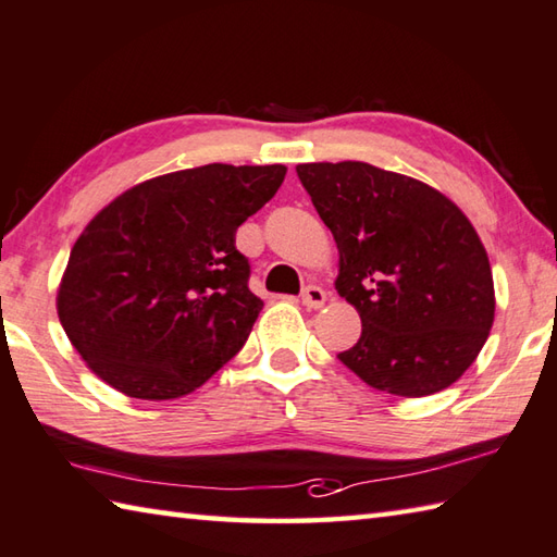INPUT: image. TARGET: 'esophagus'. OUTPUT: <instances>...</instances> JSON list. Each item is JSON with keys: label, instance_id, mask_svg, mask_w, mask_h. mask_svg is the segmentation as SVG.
<instances>
[{"label": "esophagus", "instance_id": "34e87169", "mask_svg": "<svg viewBox=\"0 0 557 557\" xmlns=\"http://www.w3.org/2000/svg\"><path fill=\"white\" fill-rule=\"evenodd\" d=\"M323 301H326V292H323L321 287L309 285L301 289V305H305L307 309H319V307H323Z\"/></svg>", "mask_w": 557, "mask_h": 557}]
</instances>
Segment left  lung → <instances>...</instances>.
Returning <instances> with one entry per match:
<instances>
[{"label":"left lung","mask_w":557,"mask_h":557,"mask_svg":"<svg viewBox=\"0 0 557 557\" xmlns=\"http://www.w3.org/2000/svg\"><path fill=\"white\" fill-rule=\"evenodd\" d=\"M297 175L336 238L338 295L362 321L338 360L397 397L450 387L494 321L490 258L468 216L438 189L358 160Z\"/></svg>","instance_id":"8db88e82"}]
</instances>
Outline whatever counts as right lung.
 Returning <instances> with one entry per match:
<instances>
[{"instance_id": "add662e5", "label": "right lung", "mask_w": 557, "mask_h": 557, "mask_svg": "<svg viewBox=\"0 0 557 557\" xmlns=\"http://www.w3.org/2000/svg\"><path fill=\"white\" fill-rule=\"evenodd\" d=\"M285 165L211 163L126 189L70 250L58 317L95 375L134 399H177L244 348L262 309L236 231Z\"/></svg>"}]
</instances>
